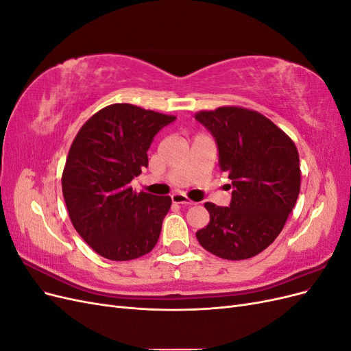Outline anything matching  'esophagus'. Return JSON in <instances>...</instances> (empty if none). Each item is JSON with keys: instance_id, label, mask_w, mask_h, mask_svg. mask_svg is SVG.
I'll list each match as a JSON object with an SVG mask.
<instances>
[{"instance_id": "obj_1", "label": "esophagus", "mask_w": 351, "mask_h": 351, "mask_svg": "<svg viewBox=\"0 0 351 351\" xmlns=\"http://www.w3.org/2000/svg\"><path fill=\"white\" fill-rule=\"evenodd\" d=\"M171 200H173V204H177V205H183V206H190V205H195L192 200H189L184 195H182V193H174L173 196H171Z\"/></svg>"}]
</instances>
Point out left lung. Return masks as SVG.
<instances>
[{
    "label": "left lung",
    "mask_w": 351,
    "mask_h": 351,
    "mask_svg": "<svg viewBox=\"0 0 351 351\" xmlns=\"http://www.w3.org/2000/svg\"><path fill=\"white\" fill-rule=\"evenodd\" d=\"M214 136L218 164L231 180L230 206L206 202L210 221L196 232L200 246L228 261L256 256L278 237L300 192L294 142L267 117L239 107L200 111Z\"/></svg>",
    "instance_id": "1"
}]
</instances>
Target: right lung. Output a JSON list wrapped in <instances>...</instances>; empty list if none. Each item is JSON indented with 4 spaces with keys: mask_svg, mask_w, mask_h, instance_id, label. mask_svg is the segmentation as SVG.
<instances>
[{
    "mask_svg": "<svg viewBox=\"0 0 351 351\" xmlns=\"http://www.w3.org/2000/svg\"><path fill=\"white\" fill-rule=\"evenodd\" d=\"M174 120L114 104L92 115L74 137L62 171V196L73 227L101 256L130 261L155 247L171 197L136 193L130 183L147 167L155 134Z\"/></svg>",
    "mask_w": 351,
    "mask_h": 351,
    "instance_id": "add662e5",
    "label": "right lung"
}]
</instances>
